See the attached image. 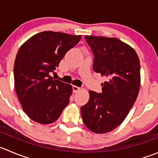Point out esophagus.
<instances>
[{
    "label": "esophagus",
    "instance_id": "34e87169",
    "mask_svg": "<svg viewBox=\"0 0 158 158\" xmlns=\"http://www.w3.org/2000/svg\"><path fill=\"white\" fill-rule=\"evenodd\" d=\"M80 89V88L78 86H76V85H73V93H76V92H78L79 90Z\"/></svg>",
    "mask_w": 158,
    "mask_h": 158
}]
</instances>
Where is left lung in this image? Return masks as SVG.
Here are the masks:
<instances>
[{
	"label": "left lung",
	"instance_id": "left-lung-1",
	"mask_svg": "<svg viewBox=\"0 0 158 158\" xmlns=\"http://www.w3.org/2000/svg\"><path fill=\"white\" fill-rule=\"evenodd\" d=\"M94 55L93 70L106 78L102 93L90 90L89 99L81 107L84 124L96 134L117 127L129 113L138 95L140 65L135 50L116 38L85 35Z\"/></svg>",
	"mask_w": 158,
	"mask_h": 158
}]
</instances>
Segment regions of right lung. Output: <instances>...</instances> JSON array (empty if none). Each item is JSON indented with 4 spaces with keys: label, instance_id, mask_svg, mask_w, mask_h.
<instances>
[{
    "label": "right lung",
    "instance_id": "add662e5",
    "mask_svg": "<svg viewBox=\"0 0 158 158\" xmlns=\"http://www.w3.org/2000/svg\"><path fill=\"white\" fill-rule=\"evenodd\" d=\"M80 39L81 35L46 31L20 47L14 65L15 90L23 110L35 122L54 123L69 102L73 86L49 73Z\"/></svg>",
    "mask_w": 158,
    "mask_h": 158
}]
</instances>
